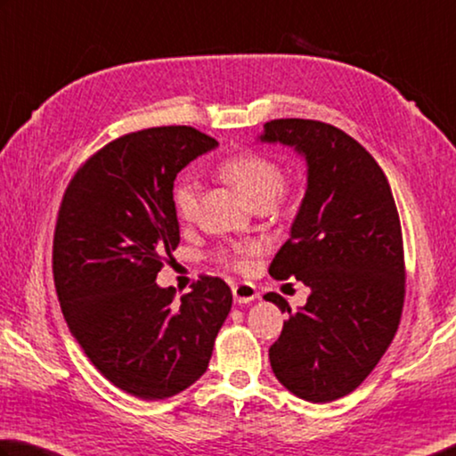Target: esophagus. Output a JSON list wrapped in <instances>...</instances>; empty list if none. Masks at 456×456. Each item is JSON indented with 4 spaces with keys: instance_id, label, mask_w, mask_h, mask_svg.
<instances>
[{
    "instance_id": "esophagus-1",
    "label": "esophagus",
    "mask_w": 456,
    "mask_h": 456,
    "mask_svg": "<svg viewBox=\"0 0 456 456\" xmlns=\"http://www.w3.org/2000/svg\"><path fill=\"white\" fill-rule=\"evenodd\" d=\"M231 291H233V299L239 305L251 303V301L256 299V297H259L255 285H251V283H237V285L231 287Z\"/></svg>"
}]
</instances>
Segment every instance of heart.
<instances>
[{"instance_id":"obj_1","label":"heart","mask_w":456,"mask_h":456,"mask_svg":"<svg viewBox=\"0 0 456 456\" xmlns=\"http://www.w3.org/2000/svg\"><path fill=\"white\" fill-rule=\"evenodd\" d=\"M221 175L225 177L231 185H235L241 195L253 207L267 205L271 207L277 201V197L283 191L285 185V171L281 163L269 155L245 151L229 157L221 165ZM201 200V183L193 175H183L175 189H173V205L179 219L193 221L197 211H200ZM263 245L259 241H245L235 243L229 249L221 251V259L235 271H249L251 256L259 255Z\"/></svg>"}]
</instances>
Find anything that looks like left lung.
Here are the masks:
<instances>
[{"label":"left lung","instance_id":"1","mask_svg":"<svg viewBox=\"0 0 456 456\" xmlns=\"http://www.w3.org/2000/svg\"><path fill=\"white\" fill-rule=\"evenodd\" d=\"M263 142L293 145L309 165L307 193L291 237L273 259V279L311 287L269 349L279 383L311 403L353 393L383 357L404 305L399 211L383 169L359 142L313 119H273Z\"/></svg>","mask_w":456,"mask_h":456}]
</instances>
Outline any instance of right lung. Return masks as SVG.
Listing matches in <instances>:
<instances>
[{"instance_id": "right-lung-1", "label": "right lung", "mask_w": 456, "mask_h": 456, "mask_svg": "<svg viewBox=\"0 0 456 456\" xmlns=\"http://www.w3.org/2000/svg\"><path fill=\"white\" fill-rule=\"evenodd\" d=\"M217 147L189 126L121 135L79 165L57 213L53 281L71 335L121 391L161 401L207 370L231 289L201 275L191 291L157 287L179 245L173 181Z\"/></svg>"}]
</instances>
